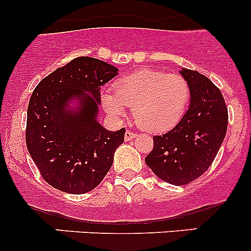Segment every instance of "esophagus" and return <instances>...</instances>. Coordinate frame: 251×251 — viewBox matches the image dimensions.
Instances as JSON below:
<instances>
[{
    "label": "esophagus",
    "instance_id": "esophagus-1",
    "mask_svg": "<svg viewBox=\"0 0 251 251\" xmlns=\"http://www.w3.org/2000/svg\"><path fill=\"white\" fill-rule=\"evenodd\" d=\"M136 136H137V133H135V132H132V131L127 130V131H126V132H125V141L127 142V141L133 140V138H135Z\"/></svg>",
    "mask_w": 251,
    "mask_h": 251
}]
</instances>
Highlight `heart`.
Listing matches in <instances>:
<instances>
[{"instance_id": "obj_1", "label": "heart", "mask_w": 251, "mask_h": 251, "mask_svg": "<svg viewBox=\"0 0 251 251\" xmlns=\"http://www.w3.org/2000/svg\"><path fill=\"white\" fill-rule=\"evenodd\" d=\"M188 82L181 75L155 69H140L124 75L115 82V91L103 93V105L113 116L132 107L136 124L151 133L170 131L179 123L189 102Z\"/></svg>"}]
</instances>
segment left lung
<instances>
[{
    "mask_svg": "<svg viewBox=\"0 0 251 251\" xmlns=\"http://www.w3.org/2000/svg\"><path fill=\"white\" fill-rule=\"evenodd\" d=\"M188 82L191 104L171 131L154 136L146 164L163 181L183 186L201 177L214 161L225 140L228 111L222 93L212 81L182 68Z\"/></svg>",
    "mask_w": 251,
    "mask_h": 251,
    "instance_id": "obj_1",
    "label": "left lung"
}]
</instances>
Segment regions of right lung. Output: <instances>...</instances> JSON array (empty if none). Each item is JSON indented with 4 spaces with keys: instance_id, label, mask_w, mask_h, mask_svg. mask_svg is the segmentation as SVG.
Returning <instances> with one entry per match:
<instances>
[{
    "instance_id": "1",
    "label": "right lung",
    "mask_w": 251,
    "mask_h": 251,
    "mask_svg": "<svg viewBox=\"0 0 251 251\" xmlns=\"http://www.w3.org/2000/svg\"><path fill=\"white\" fill-rule=\"evenodd\" d=\"M118 72L96 58L78 57L42 78L32 92L26 147L41 176L55 189L86 193L110 170L125 128L105 130L97 116L100 87Z\"/></svg>"
}]
</instances>
